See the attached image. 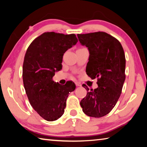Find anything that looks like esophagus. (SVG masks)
<instances>
[{
	"mask_svg": "<svg viewBox=\"0 0 147 147\" xmlns=\"http://www.w3.org/2000/svg\"><path fill=\"white\" fill-rule=\"evenodd\" d=\"M75 84H76V86H81L80 83L78 82H75Z\"/></svg>",
	"mask_w": 147,
	"mask_h": 147,
	"instance_id": "obj_1",
	"label": "esophagus"
}]
</instances>
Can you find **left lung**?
Wrapping results in <instances>:
<instances>
[{
  "label": "left lung",
  "instance_id": "obj_1",
  "mask_svg": "<svg viewBox=\"0 0 147 147\" xmlns=\"http://www.w3.org/2000/svg\"><path fill=\"white\" fill-rule=\"evenodd\" d=\"M78 40L89 51L86 73L92 79L97 78L98 88L82 86L88 92L80 102L86 115L101 117L107 115L120 97L125 80V54L120 42L104 32L77 34Z\"/></svg>",
  "mask_w": 147,
  "mask_h": 147
}]
</instances>
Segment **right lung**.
Listing matches in <instances>:
<instances>
[{"mask_svg": "<svg viewBox=\"0 0 147 147\" xmlns=\"http://www.w3.org/2000/svg\"><path fill=\"white\" fill-rule=\"evenodd\" d=\"M77 42L74 34L45 32L26 50L23 66L24 89L34 110L47 121L61 117L69 94L76 88L73 82L61 85L53 78L62 68L64 53Z\"/></svg>", "mask_w": 147, "mask_h": 147, "instance_id": "add662e5", "label": "right lung"}]
</instances>
